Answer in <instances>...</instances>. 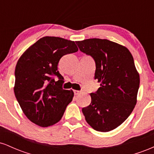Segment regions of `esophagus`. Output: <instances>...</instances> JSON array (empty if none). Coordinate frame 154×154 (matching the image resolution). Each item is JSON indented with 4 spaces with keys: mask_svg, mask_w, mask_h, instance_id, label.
Listing matches in <instances>:
<instances>
[{
    "mask_svg": "<svg viewBox=\"0 0 154 154\" xmlns=\"http://www.w3.org/2000/svg\"><path fill=\"white\" fill-rule=\"evenodd\" d=\"M74 93H75V95H77L79 94V93H81V91H76V90H75V91H74Z\"/></svg>",
    "mask_w": 154,
    "mask_h": 154,
    "instance_id": "34e87169",
    "label": "esophagus"
}]
</instances>
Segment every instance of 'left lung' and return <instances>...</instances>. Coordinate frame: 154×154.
I'll return each mask as SVG.
<instances>
[{"instance_id":"obj_1","label":"left lung","mask_w":154,"mask_h":154,"mask_svg":"<svg viewBox=\"0 0 154 154\" xmlns=\"http://www.w3.org/2000/svg\"><path fill=\"white\" fill-rule=\"evenodd\" d=\"M79 50L95 61V79L100 87L91 93V103L82 109L86 122L99 132L114 130L125 121L137 103L140 75L130 51L106 39L76 41Z\"/></svg>"}]
</instances>
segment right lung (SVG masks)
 Instances as JSON below:
<instances>
[{
	"label": "right lung",
	"mask_w": 154,
	"mask_h": 154,
	"mask_svg": "<svg viewBox=\"0 0 154 154\" xmlns=\"http://www.w3.org/2000/svg\"><path fill=\"white\" fill-rule=\"evenodd\" d=\"M78 51L75 41L45 36L28 48L15 69L14 91L19 106L32 122L43 128L61 120L74 92L63 90L58 63L64 55ZM56 75V82L51 76Z\"/></svg>",
	"instance_id": "add662e5"
}]
</instances>
